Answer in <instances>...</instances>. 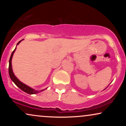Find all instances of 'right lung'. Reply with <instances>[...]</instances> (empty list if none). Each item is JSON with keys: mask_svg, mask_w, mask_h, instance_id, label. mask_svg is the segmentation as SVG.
I'll return each mask as SVG.
<instances>
[{"mask_svg": "<svg viewBox=\"0 0 126 126\" xmlns=\"http://www.w3.org/2000/svg\"><path fill=\"white\" fill-rule=\"evenodd\" d=\"M22 40H22L20 41H19L18 43H17V45L19 44V43L21 42V41H22ZM16 48H15V50H14L12 53V54H11V57H10V59H9V76L10 78H11V80H12V81L14 82V83H15V84L16 85L18 88H19L22 91H23L24 92H26V93L28 94H35L38 93V92H41V91H43L44 89H43V90H41V91H37V90H35V89H32V88H31V87H30V86H27V85L24 84V83H22V82H21L19 80L18 78L15 76V75H14V72H13V70H12V59L13 57V55H14V53H15L16 50Z\"/></svg>", "mask_w": 126, "mask_h": 126, "instance_id": "1", "label": "right lung"}]
</instances>
